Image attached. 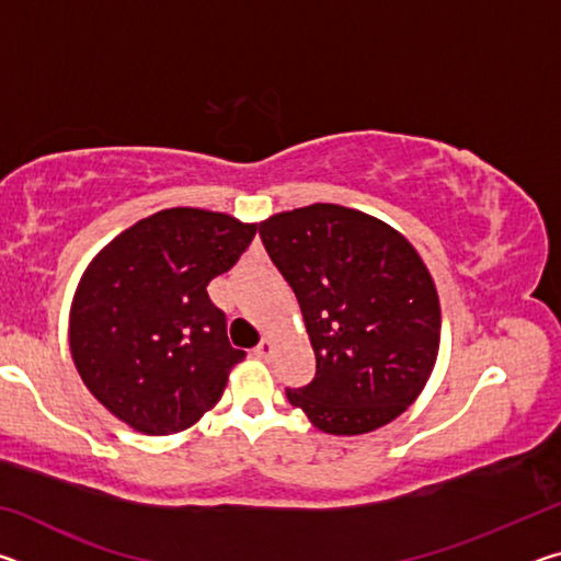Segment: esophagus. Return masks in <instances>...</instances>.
<instances>
[{"label":"esophagus","mask_w":561,"mask_h":561,"mask_svg":"<svg viewBox=\"0 0 561 561\" xmlns=\"http://www.w3.org/2000/svg\"><path fill=\"white\" fill-rule=\"evenodd\" d=\"M272 341L270 339H262L260 344H257V348H254V356L257 358H270L272 356Z\"/></svg>","instance_id":"esophagus-1"}]
</instances>
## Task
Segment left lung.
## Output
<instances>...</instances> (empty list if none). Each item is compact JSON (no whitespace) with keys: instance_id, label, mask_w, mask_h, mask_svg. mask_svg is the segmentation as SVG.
Returning <instances> with one entry per match:
<instances>
[{"instance_id":"left-lung-1","label":"left lung","mask_w":561,"mask_h":561,"mask_svg":"<svg viewBox=\"0 0 561 561\" xmlns=\"http://www.w3.org/2000/svg\"><path fill=\"white\" fill-rule=\"evenodd\" d=\"M260 237L297 294L317 356L291 405L331 435L371 433L428 383L440 346L438 291L421 254L393 227L317 203L272 215Z\"/></svg>"}]
</instances>
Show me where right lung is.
<instances>
[{
	"mask_svg": "<svg viewBox=\"0 0 561 561\" xmlns=\"http://www.w3.org/2000/svg\"><path fill=\"white\" fill-rule=\"evenodd\" d=\"M257 225L170 207L128 227L83 272L69 344L89 391L146 435H170L220 401L244 351L207 284L234 267Z\"/></svg>",
	"mask_w": 561,
	"mask_h": 561,
	"instance_id": "1",
	"label": "right lung"
}]
</instances>
